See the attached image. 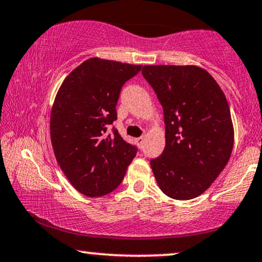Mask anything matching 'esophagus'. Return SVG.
<instances>
[{
  "label": "esophagus",
  "instance_id": "1",
  "mask_svg": "<svg viewBox=\"0 0 262 262\" xmlns=\"http://www.w3.org/2000/svg\"><path fill=\"white\" fill-rule=\"evenodd\" d=\"M136 142H137V144L139 145V147H142V145H143V143H144V137L136 138Z\"/></svg>",
  "mask_w": 262,
  "mask_h": 262
}]
</instances>
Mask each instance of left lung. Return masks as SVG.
<instances>
[{
  "label": "left lung",
  "instance_id": "1",
  "mask_svg": "<svg viewBox=\"0 0 262 262\" xmlns=\"http://www.w3.org/2000/svg\"><path fill=\"white\" fill-rule=\"evenodd\" d=\"M142 74L164 108L166 145L150 161L159 188L174 200L198 198L232 152L235 132L225 94L195 64H147Z\"/></svg>",
  "mask_w": 262,
  "mask_h": 262
}]
</instances>
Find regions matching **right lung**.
<instances>
[{
    "label": "right lung",
    "instance_id": "obj_1",
    "mask_svg": "<svg viewBox=\"0 0 262 262\" xmlns=\"http://www.w3.org/2000/svg\"><path fill=\"white\" fill-rule=\"evenodd\" d=\"M142 64L91 57L64 78L50 112V139L56 161L77 191L100 198L115 190L136 156L118 131L117 102L125 81Z\"/></svg>",
    "mask_w": 262,
    "mask_h": 262
}]
</instances>
